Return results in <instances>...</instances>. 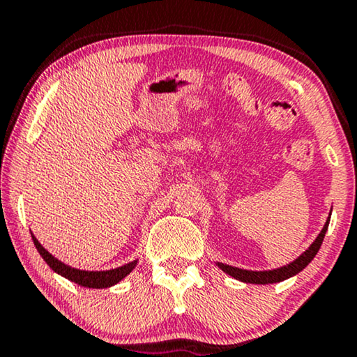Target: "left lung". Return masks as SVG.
I'll return each instance as SVG.
<instances>
[{
	"instance_id": "left-lung-1",
	"label": "left lung",
	"mask_w": 357,
	"mask_h": 357,
	"mask_svg": "<svg viewBox=\"0 0 357 357\" xmlns=\"http://www.w3.org/2000/svg\"><path fill=\"white\" fill-rule=\"evenodd\" d=\"M328 223H330V217L325 223V227L321 228L320 235L317 236L315 241L308 246V250L303 251V253L298 256L296 261L289 263L287 266H282V268L278 269H271V271H248V269H240V268H234V266H228L223 263H217L218 268H220L223 273H227L231 278L238 279L241 282H248V284H274V282H281L286 281V279L292 278L301 273L303 268H307L308 263L315 258V255L320 250V246L323 243V238H325V234L328 230Z\"/></svg>"
}]
</instances>
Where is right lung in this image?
<instances>
[{"instance_id": "right-lung-1", "label": "right lung", "mask_w": 357, "mask_h": 357, "mask_svg": "<svg viewBox=\"0 0 357 357\" xmlns=\"http://www.w3.org/2000/svg\"><path fill=\"white\" fill-rule=\"evenodd\" d=\"M32 240H34L36 248L40 253L42 258H44L45 263L49 264L56 274L63 275L65 279H68V281L78 284V286H83V287H89V289L111 287V286H114V284L121 282L122 279L126 278L127 274H130L137 266V261H132V263L123 264V266H121V268L109 269V271L76 269V268H71V266H68V264L61 263V261L56 259L55 256H52L49 251H47L44 246L39 243V240H37L34 235H32Z\"/></svg>"}]
</instances>
